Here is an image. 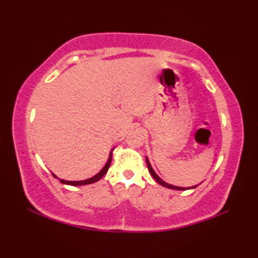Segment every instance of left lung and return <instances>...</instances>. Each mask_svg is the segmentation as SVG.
<instances>
[{
  "label": "left lung",
  "instance_id": "1",
  "mask_svg": "<svg viewBox=\"0 0 258 258\" xmlns=\"http://www.w3.org/2000/svg\"><path fill=\"white\" fill-rule=\"evenodd\" d=\"M146 161H147V165H148V169H149V172L151 174V176L155 178V180L159 183L160 185H163L165 187H168V189H173V190H190V189H195V187H197L199 184L197 185H192V186H187V187H183V186H176V185H173V184H169V183L165 182L164 180H161V178L157 175V173L154 171V168H152V166L150 164L149 159H148V157H146Z\"/></svg>",
  "mask_w": 258,
  "mask_h": 258
}]
</instances>
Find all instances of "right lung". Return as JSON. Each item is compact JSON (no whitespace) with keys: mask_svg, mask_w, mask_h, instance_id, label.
I'll return each mask as SVG.
<instances>
[{"mask_svg":"<svg viewBox=\"0 0 258 258\" xmlns=\"http://www.w3.org/2000/svg\"><path fill=\"white\" fill-rule=\"evenodd\" d=\"M112 150H113V148L111 149V151H110V154H109V157H108V160H107V163H106V165L103 166V168L101 169V171H100L98 174H95L94 176H92V177H90V178H86V180H83V181H66V180H62V178H59L58 176L55 175V174H53L52 173V175H53L54 177H56L58 178V180L61 182V183H63V184H68V185H74V186H77V185H85V184H91V183H94V182H98L100 178H101L104 174H106L107 172H108V169H109V167H110V164H111V159H112Z\"/></svg>","mask_w":258,"mask_h":258,"instance_id":"right-lung-1","label":"right lung"}]
</instances>
